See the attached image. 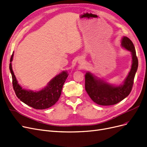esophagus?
I'll list each match as a JSON object with an SVG mask.
<instances>
[{
  "mask_svg": "<svg viewBox=\"0 0 147 147\" xmlns=\"http://www.w3.org/2000/svg\"><path fill=\"white\" fill-rule=\"evenodd\" d=\"M80 63H83V60H80Z\"/></svg>",
  "mask_w": 147,
  "mask_h": 147,
  "instance_id": "34e87169",
  "label": "esophagus"
}]
</instances>
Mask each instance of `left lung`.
I'll use <instances>...</instances> for the list:
<instances>
[{
	"instance_id": "left-lung-1",
	"label": "left lung",
	"mask_w": 147,
	"mask_h": 147,
	"mask_svg": "<svg viewBox=\"0 0 147 147\" xmlns=\"http://www.w3.org/2000/svg\"><path fill=\"white\" fill-rule=\"evenodd\" d=\"M121 45L131 53L133 59L131 70L122 85L115 86L108 84L90 72L85 74V90L97 104L104 106L116 104L127 97L132 90L138 67V59L133 43L128 37H122Z\"/></svg>"
}]
</instances>
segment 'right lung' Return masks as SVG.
Instances as JSON below:
<instances>
[{"instance_id":"right-lung-1","label":"right lung","mask_w":147,"mask_h":147,"mask_svg":"<svg viewBox=\"0 0 147 147\" xmlns=\"http://www.w3.org/2000/svg\"><path fill=\"white\" fill-rule=\"evenodd\" d=\"M13 53L10 59L9 69L12 76L13 86L18 98L25 104L37 110H44L54 105L61 95L63 85L68 77V73L63 71L54 77L45 88L39 91L23 89L18 82L12 69Z\"/></svg>"}]
</instances>
